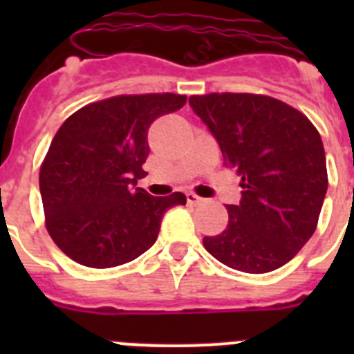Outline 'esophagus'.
<instances>
[{
    "label": "esophagus",
    "mask_w": 354,
    "mask_h": 354,
    "mask_svg": "<svg viewBox=\"0 0 354 354\" xmlns=\"http://www.w3.org/2000/svg\"><path fill=\"white\" fill-rule=\"evenodd\" d=\"M186 200L189 202V204H202V202H204V198H200L196 193H192V192L186 193Z\"/></svg>",
    "instance_id": "1"
}]
</instances>
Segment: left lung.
I'll list each match as a JSON object with an SVG mask.
<instances>
[{"mask_svg": "<svg viewBox=\"0 0 354 354\" xmlns=\"http://www.w3.org/2000/svg\"><path fill=\"white\" fill-rule=\"evenodd\" d=\"M189 106L243 187L239 204L227 205V228L204 237L205 250L243 273L282 268L315 232L326 195L319 131L301 111L261 93L192 95Z\"/></svg>", "mask_w": 354, "mask_h": 354, "instance_id": "obj_1", "label": "left lung"}]
</instances>
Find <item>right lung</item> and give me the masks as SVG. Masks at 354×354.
I'll return each instance as SVG.
<instances>
[{
    "instance_id": "1",
    "label": "right lung",
    "mask_w": 354,
    "mask_h": 354,
    "mask_svg": "<svg viewBox=\"0 0 354 354\" xmlns=\"http://www.w3.org/2000/svg\"><path fill=\"white\" fill-rule=\"evenodd\" d=\"M179 93L115 95L83 106L56 131L40 165L46 228L62 252L86 268H115L154 245L162 214L186 205L175 192L152 196L145 177L147 133L186 104Z\"/></svg>"
}]
</instances>
